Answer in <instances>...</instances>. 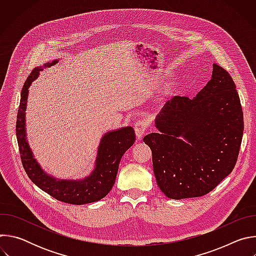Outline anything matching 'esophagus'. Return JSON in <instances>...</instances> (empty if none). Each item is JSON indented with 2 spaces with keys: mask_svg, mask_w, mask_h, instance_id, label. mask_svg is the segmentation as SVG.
I'll use <instances>...</instances> for the list:
<instances>
[{
  "mask_svg": "<svg viewBox=\"0 0 256 256\" xmlns=\"http://www.w3.org/2000/svg\"><path fill=\"white\" fill-rule=\"evenodd\" d=\"M134 128V132H136V134L138 138L140 140L142 138V136L144 134L146 130H147V124H146L144 120H140L136 122Z\"/></svg>",
  "mask_w": 256,
  "mask_h": 256,
  "instance_id": "obj_1",
  "label": "esophagus"
}]
</instances>
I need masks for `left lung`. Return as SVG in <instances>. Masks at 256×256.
Segmentation results:
<instances>
[{
    "instance_id": "8db88e82",
    "label": "left lung",
    "mask_w": 256,
    "mask_h": 256,
    "mask_svg": "<svg viewBox=\"0 0 256 256\" xmlns=\"http://www.w3.org/2000/svg\"><path fill=\"white\" fill-rule=\"evenodd\" d=\"M159 132L142 140L152 150L157 184L169 198L202 196L235 167L244 122L234 81L212 64V79L190 99L174 96L156 118Z\"/></svg>"
}]
</instances>
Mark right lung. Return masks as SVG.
I'll return each instance as SVG.
<instances>
[{"instance_id": "add662e5", "label": "right lung", "mask_w": 256, "mask_h": 256, "mask_svg": "<svg viewBox=\"0 0 256 256\" xmlns=\"http://www.w3.org/2000/svg\"><path fill=\"white\" fill-rule=\"evenodd\" d=\"M56 62L58 60L46 62L44 68L50 66ZM44 68H35L31 72L21 92L16 122V136L24 170L34 184L58 200L70 204H85L100 200L108 194L114 184L120 159L136 140L134 130L132 126H126L105 134L99 144L95 168L83 180H60L44 173L33 157L26 140L25 128L28 88L38 77L40 72Z\"/></svg>"}]
</instances>
